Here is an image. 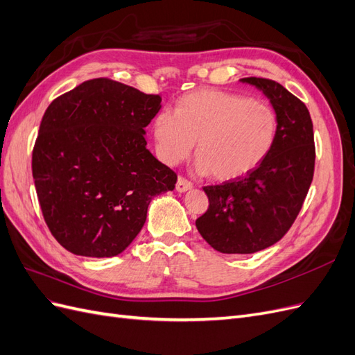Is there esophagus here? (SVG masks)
Returning <instances> with one entry per match:
<instances>
[{"label": "esophagus", "mask_w": 355, "mask_h": 355, "mask_svg": "<svg viewBox=\"0 0 355 355\" xmlns=\"http://www.w3.org/2000/svg\"><path fill=\"white\" fill-rule=\"evenodd\" d=\"M192 188V184L189 180H187V179H184V178H179L178 179V182H176V191L178 192H187V191H189Z\"/></svg>", "instance_id": "1"}]
</instances>
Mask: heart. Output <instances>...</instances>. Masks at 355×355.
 <instances>
[{"label": "heart", "instance_id": "1", "mask_svg": "<svg viewBox=\"0 0 355 355\" xmlns=\"http://www.w3.org/2000/svg\"><path fill=\"white\" fill-rule=\"evenodd\" d=\"M280 132L272 106L243 94L201 89L176 102L175 114L153 121L158 158L175 166L196 148L197 168L218 182L249 176L271 154Z\"/></svg>", "mask_w": 355, "mask_h": 355}]
</instances>
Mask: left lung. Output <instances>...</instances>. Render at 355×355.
<instances>
[{"label":"left lung","mask_w":355,"mask_h":355,"mask_svg":"<svg viewBox=\"0 0 355 355\" xmlns=\"http://www.w3.org/2000/svg\"><path fill=\"white\" fill-rule=\"evenodd\" d=\"M240 81L270 99L280 132L271 154L249 176L204 188L209 209L196 220L197 230L214 250L227 254L256 253L283 239L302 209L315 163L313 121L305 103L272 80Z\"/></svg>","instance_id":"8db88e82"}]
</instances>
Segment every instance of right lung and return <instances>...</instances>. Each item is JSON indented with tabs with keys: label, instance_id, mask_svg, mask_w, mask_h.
<instances>
[{
	"label": "right lung",
	"instance_id": "obj_1",
	"mask_svg": "<svg viewBox=\"0 0 355 355\" xmlns=\"http://www.w3.org/2000/svg\"><path fill=\"white\" fill-rule=\"evenodd\" d=\"M158 94L96 78L47 108L32 153L42 216L73 254L112 257L141 232L149 202L178 176L149 153L145 127Z\"/></svg>",
	"mask_w": 355,
	"mask_h": 355
}]
</instances>
